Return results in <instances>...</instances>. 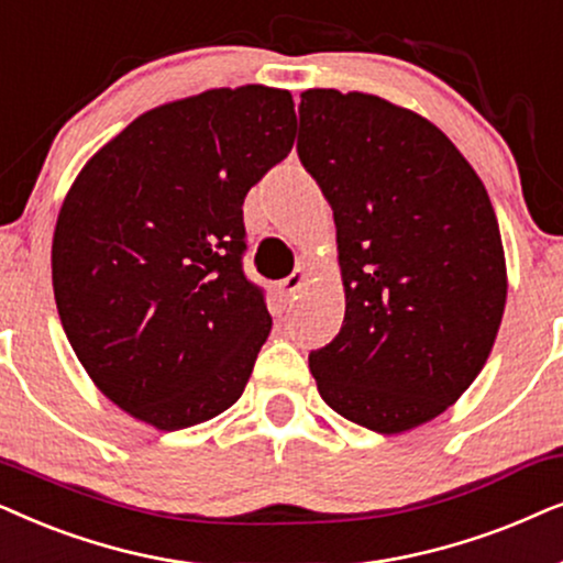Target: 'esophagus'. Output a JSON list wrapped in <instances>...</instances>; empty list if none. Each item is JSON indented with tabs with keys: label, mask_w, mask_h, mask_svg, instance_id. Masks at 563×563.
Here are the masks:
<instances>
[{
	"label": "esophagus",
	"mask_w": 563,
	"mask_h": 563,
	"mask_svg": "<svg viewBox=\"0 0 563 563\" xmlns=\"http://www.w3.org/2000/svg\"><path fill=\"white\" fill-rule=\"evenodd\" d=\"M303 283H306L303 269H294V273H290L288 277H283V280L277 283V290H280V294L286 298H296V294L301 290Z\"/></svg>",
	"instance_id": "obj_1"
}]
</instances>
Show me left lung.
<instances>
[{
	"label": "left lung",
	"mask_w": 563,
	"mask_h": 563,
	"mask_svg": "<svg viewBox=\"0 0 563 563\" xmlns=\"http://www.w3.org/2000/svg\"><path fill=\"white\" fill-rule=\"evenodd\" d=\"M298 159L334 211L340 334L309 368L336 415L380 434L430 422L489 357L505 250L474 167L438 125L376 95L309 89Z\"/></svg>",
	"instance_id": "8db88e82"
}]
</instances>
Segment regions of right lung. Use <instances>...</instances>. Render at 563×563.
<instances>
[{
    "label": "right lung",
    "instance_id": "right-lung-1",
    "mask_svg": "<svg viewBox=\"0 0 563 563\" xmlns=\"http://www.w3.org/2000/svg\"><path fill=\"white\" fill-rule=\"evenodd\" d=\"M288 89H208L133 120L74 179L51 267L97 388L183 430L242 396L273 317L244 275V198L294 148Z\"/></svg>",
    "mask_w": 563,
    "mask_h": 563
}]
</instances>
